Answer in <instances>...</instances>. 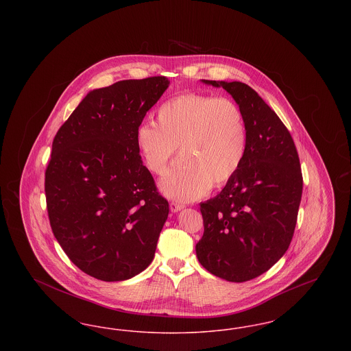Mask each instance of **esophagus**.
<instances>
[{
  "instance_id": "esophagus-1",
  "label": "esophagus",
  "mask_w": 351,
  "mask_h": 351,
  "mask_svg": "<svg viewBox=\"0 0 351 351\" xmlns=\"http://www.w3.org/2000/svg\"><path fill=\"white\" fill-rule=\"evenodd\" d=\"M183 208L184 204H180V202H178V201H171V202H169V209H171V212H173V213L180 212Z\"/></svg>"
}]
</instances>
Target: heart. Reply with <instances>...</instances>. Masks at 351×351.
I'll list each match as a JSON object with an SVG mask.
<instances>
[{"label": "heart", "instance_id": "1", "mask_svg": "<svg viewBox=\"0 0 351 351\" xmlns=\"http://www.w3.org/2000/svg\"><path fill=\"white\" fill-rule=\"evenodd\" d=\"M136 146L146 167L162 173L179 147V160L160 182L172 199L189 201L210 186L229 183L247 151V130L241 108L228 97L184 93L163 102L155 123L136 130Z\"/></svg>", "mask_w": 351, "mask_h": 351}]
</instances>
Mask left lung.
Instances as JSON below:
<instances>
[{"instance_id":"obj_1","label":"left lung","mask_w":351,"mask_h":351,"mask_svg":"<svg viewBox=\"0 0 351 351\" xmlns=\"http://www.w3.org/2000/svg\"><path fill=\"white\" fill-rule=\"evenodd\" d=\"M202 83L222 86L241 108L247 151L221 193L200 204L204 234L196 255L210 274L242 283L268 271L289 247L302 193L300 160L288 129L247 84Z\"/></svg>"}]
</instances>
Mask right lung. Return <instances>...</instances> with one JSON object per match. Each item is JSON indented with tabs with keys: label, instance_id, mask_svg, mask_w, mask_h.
Returning a JSON list of instances; mask_svg holds the SVG:
<instances>
[{
	"label": "right lung",
	"instance_id": "right-lung-1",
	"mask_svg": "<svg viewBox=\"0 0 351 351\" xmlns=\"http://www.w3.org/2000/svg\"><path fill=\"white\" fill-rule=\"evenodd\" d=\"M168 85L154 76L90 90L53 138L51 229L71 262L99 280H128L154 259L169 208L135 135Z\"/></svg>",
	"mask_w": 351,
	"mask_h": 351
}]
</instances>
